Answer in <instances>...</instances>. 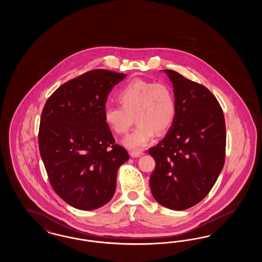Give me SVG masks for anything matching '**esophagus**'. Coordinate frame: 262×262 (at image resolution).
Wrapping results in <instances>:
<instances>
[{"label": "esophagus", "instance_id": "esophagus-1", "mask_svg": "<svg viewBox=\"0 0 262 262\" xmlns=\"http://www.w3.org/2000/svg\"><path fill=\"white\" fill-rule=\"evenodd\" d=\"M129 155H130V157H133V158H138V157L142 156L143 153H142V152H130Z\"/></svg>", "mask_w": 262, "mask_h": 262}]
</instances>
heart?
<instances>
[{
	"mask_svg": "<svg viewBox=\"0 0 262 262\" xmlns=\"http://www.w3.org/2000/svg\"><path fill=\"white\" fill-rule=\"evenodd\" d=\"M120 107H106L104 122L117 135L125 134L134 122L136 128L122 140L133 152L144 149L156 137L173 125L177 104L172 89L164 83L134 79L117 94Z\"/></svg>",
	"mask_w": 262,
	"mask_h": 262,
	"instance_id": "obj_1",
	"label": "heart"
}]
</instances>
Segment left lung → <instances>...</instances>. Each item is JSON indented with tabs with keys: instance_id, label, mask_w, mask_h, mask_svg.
Masks as SVG:
<instances>
[{
	"instance_id": "left-lung-1",
	"label": "left lung",
	"mask_w": 262,
	"mask_h": 262,
	"mask_svg": "<svg viewBox=\"0 0 262 262\" xmlns=\"http://www.w3.org/2000/svg\"><path fill=\"white\" fill-rule=\"evenodd\" d=\"M174 88L177 115L167 135L148 153L154 199L172 210H186L211 190L225 162L224 114L211 92L179 73L163 70Z\"/></svg>"
}]
</instances>
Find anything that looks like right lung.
<instances>
[{
	"instance_id": "obj_1",
	"label": "right lung",
	"mask_w": 262,
	"mask_h": 262,
	"mask_svg": "<svg viewBox=\"0 0 262 262\" xmlns=\"http://www.w3.org/2000/svg\"><path fill=\"white\" fill-rule=\"evenodd\" d=\"M126 75L94 70L58 88L40 120L39 149L51 186L71 206L94 210L112 200L129 159L104 122L106 101Z\"/></svg>"
}]
</instances>
